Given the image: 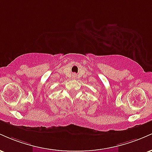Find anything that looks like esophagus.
Segmentation results:
<instances>
[{
	"mask_svg": "<svg viewBox=\"0 0 152 152\" xmlns=\"http://www.w3.org/2000/svg\"><path fill=\"white\" fill-rule=\"evenodd\" d=\"M76 77H77V76H76V74H74V75H73V78H74V79H75V78H76Z\"/></svg>",
	"mask_w": 152,
	"mask_h": 152,
	"instance_id": "1",
	"label": "esophagus"
}]
</instances>
